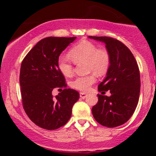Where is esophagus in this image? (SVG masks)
I'll return each instance as SVG.
<instances>
[{"label":"esophagus","instance_id":"1","mask_svg":"<svg viewBox=\"0 0 156 156\" xmlns=\"http://www.w3.org/2000/svg\"><path fill=\"white\" fill-rule=\"evenodd\" d=\"M87 96V94L85 92H80V98H82V99H84V98H86V97Z\"/></svg>","mask_w":156,"mask_h":156}]
</instances>
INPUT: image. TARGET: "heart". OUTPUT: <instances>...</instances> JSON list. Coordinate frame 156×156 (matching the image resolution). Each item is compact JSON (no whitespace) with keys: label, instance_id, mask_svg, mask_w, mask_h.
I'll use <instances>...</instances> for the list:
<instances>
[{"label":"heart","instance_id":"b5f03b06","mask_svg":"<svg viewBox=\"0 0 156 156\" xmlns=\"http://www.w3.org/2000/svg\"><path fill=\"white\" fill-rule=\"evenodd\" d=\"M69 58L75 64L85 62L87 72H92L85 76L77 77L71 82L73 88L80 91H87L95 82L96 77L103 76L108 71L112 62L110 52L105 48H99L89 40H81L73 45L68 52ZM59 72L65 77L73 73V65L67 57L61 55L57 61Z\"/></svg>","mask_w":156,"mask_h":156}]
</instances>
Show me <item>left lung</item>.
Masks as SVG:
<instances>
[{"instance_id":"left-lung-1","label":"left lung","mask_w":156,"mask_h":156,"mask_svg":"<svg viewBox=\"0 0 156 156\" xmlns=\"http://www.w3.org/2000/svg\"><path fill=\"white\" fill-rule=\"evenodd\" d=\"M101 41L110 52L112 62L107 76L98 86V102L92 107L93 117L98 123L114 128L129 120L136 108L140 93V73L133 53L118 39L108 37H92ZM109 90L110 97L103 95Z\"/></svg>"}]
</instances>
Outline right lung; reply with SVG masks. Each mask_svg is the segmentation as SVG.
Here are the masks:
<instances>
[{
    "mask_svg": "<svg viewBox=\"0 0 156 156\" xmlns=\"http://www.w3.org/2000/svg\"><path fill=\"white\" fill-rule=\"evenodd\" d=\"M76 39L50 37L42 39L23 58L20 73L23 106L29 119L40 128L55 130L67 122L79 93L66 89L65 78L57 66L59 55ZM64 88L54 98L51 91Z\"/></svg>",
    "mask_w": 156,
    "mask_h": 156,
    "instance_id": "add662e5",
    "label": "right lung"
}]
</instances>
